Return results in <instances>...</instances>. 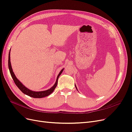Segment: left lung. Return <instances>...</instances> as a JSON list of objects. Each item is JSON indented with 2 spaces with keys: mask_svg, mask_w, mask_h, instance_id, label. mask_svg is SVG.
I'll list each match as a JSON object with an SVG mask.
<instances>
[{
  "mask_svg": "<svg viewBox=\"0 0 132 132\" xmlns=\"http://www.w3.org/2000/svg\"><path fill=\"white\" fill-rule=\"evenodd\" d=\"M76 89H77V87H76Z\"/></svg>",
  "mask_w": 132,
  "mask_h": 132,
  "instance_id": "obj_1",
  "label": "left lung"
}]
</instances>
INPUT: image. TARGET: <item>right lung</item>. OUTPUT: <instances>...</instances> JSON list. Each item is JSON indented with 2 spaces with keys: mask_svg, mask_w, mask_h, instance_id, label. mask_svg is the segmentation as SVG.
Listing matches in <instances>:
<instances>
[{
  "mask_svg": "<svg viewBox=\"0 0 132 132\" xmlns=\"http://www.w3.org/2000/svg\"><path fill=\"white\" fill-rule=\"evenodd\" d=\"M8 65H9V69L10 72L11 76L12 78V79L14 82V83L17 85V86L18 87L19 89L24 94H26L29 96H30L31 97H33V98H42V97H45L46 96H48L51 94L52 92L55 89V87L57 86V80H58V78L59 77L60 75L61 74V73L62 72L63 70H62L59 73V74L58 75L57 77V79L56 80V82L55 84L50 89H48L46 91H39V92H35V91H33L31 90H30L27 88L26 87L24 86L21 82L19 81L18 79L16 78V77L14 75V73L12 71L11 65V62H10V52H9V60H8Z\"/></svg>",
  "mask_w": 132,
  "mask_h": 132,
  "instance_id": "right-lung-1",
  "label": "right lung"
}]
</instances>
